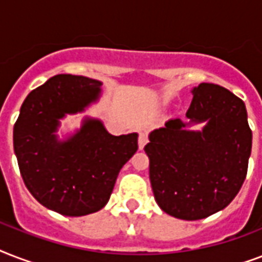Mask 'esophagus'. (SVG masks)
I'll use <instances>...</instances> for the list:
<instances>
[{"label":"esophagus","instance_id":"esophagus-1","mask_svg":"<svg viewBox=\"0 0 262 262\" xmlns=\"http://www.w3.org/2000/svg\"><path fill=\"white\" fill-rule=\"evenodd\" d=\"M147 143H148L147 133H145V132H140V135H139V148L140 149H143Z\"/></svg>","mask_w":262,"mask_h":262}]
</instances>
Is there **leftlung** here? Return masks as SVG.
<instances>
[{"mask_svg": "<svg viewBox=\"0 0 262 262\" xmlns=\"http://www.w3.org/2000/svg\"><path fill=\"white\" fill-rule=\"evenodd\" d=\"M191 94L187 121H167L151 132L144 148L156 203L182 220L204 219L227 207L246 178L252 152L248 113L238 96L211 83ZM203 122V131L190 130Z\"/></svg>", "mask_w": 262, "mask_h": 262, "instance_id": "8db88e82", "label": "left lung"}]
</instances>
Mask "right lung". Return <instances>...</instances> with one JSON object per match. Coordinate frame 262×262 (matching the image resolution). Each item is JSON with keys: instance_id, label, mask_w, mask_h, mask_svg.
<instances>
[{"instance_id": "obj_1", "label": "right lung", "mask_w": 262, "mask_h": 262, "mask_svg": "<svg viewBox=\"0 0 262 262\" xmlns=\"http://www.w3.org/2000/svg\"><path fill=\"white\" fill-rule=\"evenodd\" d=\"M102 83L57 75L31 91L13 127V148L30 193L51 211L84 216L110 199L121 168L137 151V133L113 136L102 121L85 118L75 135L58 140L59 119L85 110Z\"/></svg>"}]
</instances>
